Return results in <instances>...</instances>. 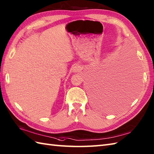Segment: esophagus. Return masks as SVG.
Wrapping results in <instances>:
<instances>
[{"instance_id": "34e87169", "label": "esophagus", "mask_w": 154, "mask_h": 154, "mask_svg": "<svg viewBox=\"0 0 154 154\" xmlns=\"http://www.w3.org/2000/svg\"><path fill=\"white\" fill-rule=\"evenodd\" d=\"M81 70V67L79 64H75L73 65V67H72V71L74 72V73H77V72H79Z\"/></svg>"}]
</instances>
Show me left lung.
Returning <instances> with one entry per match:
<instances>
[{"label": "left lung", "mask_w": 154, "mask_h": 154, "mask_svg": "<svg viewBox=\"0 0 154 154\" xmlns=\"http://www.w3.org/2000/svg\"><path fill=\"white\" fill-rule=\"evenodd\" d=\"M94 75L92 84L94 104L100 109L107 110L114 102L122 99L123 90L119 82V76L113 70L103 71Z\"/></svg>", "instance_id": "8db88e82"}]
</instances>
